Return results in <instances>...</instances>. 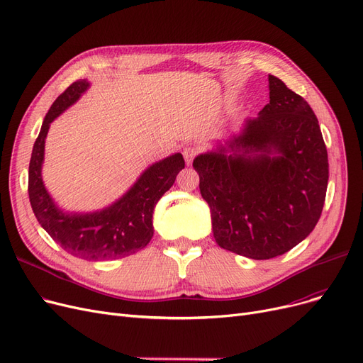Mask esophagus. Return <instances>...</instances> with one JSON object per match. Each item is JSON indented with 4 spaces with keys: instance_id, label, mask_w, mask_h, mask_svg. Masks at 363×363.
I'll return each instance as SVG.
<instances>
[{
    "instance_id": "34e87169",
    "label": "esophagus",
    "mask_w": 363,
    "mask_h": 363,
    "mask_svg": "<svg viewBox=\"0 0 363 363\" xmlns=\"http://www.w3.org/2000/svg\"><path fill=\"white\" fill-rule=\"evenodd\" d=\"M196 155H198V149H195V147H186V149H183V156H184V161H186L187 165L192 164L194 157Z\"/></svg>"
}]
</instances>
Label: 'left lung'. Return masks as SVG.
I'll list each match as a JSON object with an SVG mask.
<instances>
[{"label": "left lung", "mask_w": 363, "mask_h": 363, "mask_svg": "<svg viewBox=\"0 0 363 363\" xmlns=\"http://www.w3.org/2000/svg\"><path fill=\"white\" fill-rule=\"evenodd\" d=\"M268 82L269 103L242 134L194 161L217 244L257 260L284 255L310 235L329 179L314 111L279 77Z\"/></svg>", "instance_id": "1"}]
</instances>
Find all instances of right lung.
Masks as SVG:
<instances>
[{
    "label": "right lung",
    "instance_id": "obj_1",
    "mask_svg": "<svg viewBox=\"0 0 363 363\" xmlns=\"http://www.w3.org/2000/svg\"><path fill=\"white\" fill-rule=\"evenodd\" d=\"M89 88L86 80H77L55 99L34 143L28 174V194L38 223L61 247L86 260L121 259L137 253L153 237V210L156 202L176 182L184 168L180 153L153 164L118 202L92 214H67L57 208L41 180L45 157V138L52 121L74 104Z\"/></svg>",
    "mask_w": 363,
    "mask_h": 363
}]
</instances>
